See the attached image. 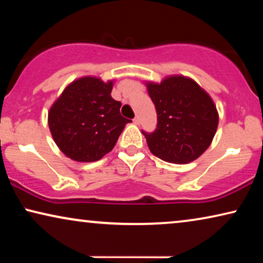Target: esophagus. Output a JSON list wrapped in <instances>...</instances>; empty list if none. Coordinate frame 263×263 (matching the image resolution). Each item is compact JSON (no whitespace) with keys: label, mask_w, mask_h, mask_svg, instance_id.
Here are the masks:
<instances>
[{"label":"esophagus","mask_w":263,"mask_h":263,"mask_svg":"<svg viewBox=\"0 0 263 263\" xmlns=\"http://www.w3.org/2000/svg\"><path fill=\"white\" fill-rule=\"evenodd\" d=\"M133 122H134V123L136 124V125H139L140 124V117L139 116H136L134 120H133Z\"/></svg>","instance_id":"34e87169"}]
</instances>
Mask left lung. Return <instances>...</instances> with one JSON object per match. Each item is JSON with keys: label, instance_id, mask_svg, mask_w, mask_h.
Segmentation results:
<instances>
[{"label": "left lung", "instance_id": "left-lung-1", "mask_svg": "<svg viewBox=\"0 0 263 263\" xmlns=\"http://www.w3.org/2000/svg\"><path fill=\"white\" fill-rule=\"evenodd\" d=\"M145 84L158 117L152 134L142 132L151 153L172 164L197 159L217 133L219 115L213 99L184 75H170L160 82Z\"/></svg>", "mask_w": 263, "mask_h": 263}]
</instances>
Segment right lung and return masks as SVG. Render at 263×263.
<instances>
[{
	"label": "right lung",
	"instance_id": "add662e5",
	"mask_svg": "<svg viewBox=\"0 0 263 263\" xmlns=\"http://www.w3.org/2000/svg\"><path fill=\"white\" fill-rule=\"evenodd\" d=\"M114 80L82 77L70 82L50 107L49 129L64 156L80 163L97 161L112 151L125 124L121 102L111 97Z\"/></svg>",
	"mask_w": 263,
	"mask_h": 263
}]
</instances>
